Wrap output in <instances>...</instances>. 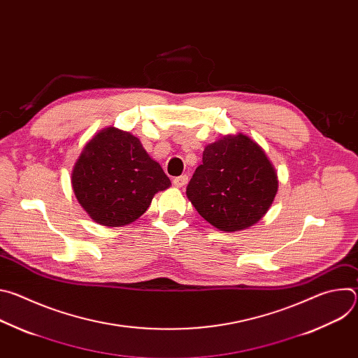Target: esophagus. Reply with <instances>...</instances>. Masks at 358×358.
Returning a JSON list of instances; mask_svg holds the SVG:
<instances>
[{
    "label": "esophagus",
    "mask_w": 358,
    "mask_h": 358,
    "mask_svg": "<svg viewBox=\"0 0 358 358\" xmlns=\"http://www.w3.org/2000/svg\"><path fill=\"white\" fill-rule=\"evenodd\" d=\"M173 182H174V185H176V187L181 188V187L187 185V182H188V176H180V177H176V178L173 180Z\"/></svg>",
    "instance_id": "34e87169"
}]
</instances>
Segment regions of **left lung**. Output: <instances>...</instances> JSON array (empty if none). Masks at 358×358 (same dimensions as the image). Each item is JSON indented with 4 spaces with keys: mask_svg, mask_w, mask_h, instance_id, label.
<instances>
[{
    "mask_svg": "<svg viewBox=\"0 0 358 358\" xmlns=\"http://www.w3.org/2000/svg\"><path fill=\"white\" fill-rule=\"evenodd\" d=\"M276 192L273 166L265 151L243 134L208 144L187 185V196L198 214L227 232L257 224Z\"/></svg>",
    "mask_w": 358,
    "mask_h": 358,
    "instance_id": "left-lung-1",
    "label": "left lung"
}]
</instances>
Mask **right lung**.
Instances as JSON below:
<instances>
[{"label": "right lung", "mask_w": 358, "mask_h": 358, "mask_svg": "<svg viewBox=\"0 0 358 358\" xmlns=\"http://www.w3.org/2000/svg\"><path fill=\"white\" fill-rule=\"evenodd\" d=\"M170 185V178L140 140L115 127L101 130L85 145L72 171L79 203L105 227L136 221L155 194Z\"/></svg>", "instance_id": "1"}]
</instances>
